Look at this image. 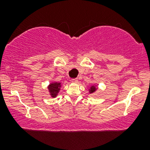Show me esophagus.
I'll use <instances>...</instances> for the list:
<instances>
[{
  "label": "esophagus",
  "mask_w": 150,
  "mask_h": 150,
  "mask_svg": "<svg viewBox=\"0 0 150 150\" xmlns=\"http://www.w3.org/2000/svg\"><path fill=\"white\" fill-rule=\"evenodd\" d=\"M72 82L74 83H77L78 82V78H75V79H72Z\"/></svg>",
  "instance_id": "34e87169"
}]
</instances>
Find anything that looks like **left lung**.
I'll return each mask as SVG.
<instances>
[{"label":"left lung","mask_w":150,"mask_h":150,"mask_svg":"<svg viewBox=\"0 0 150 150\" xmlns=\"http://www.w3.org/2000/svg\"><path fill=\"white\" fill-rule=\"evenodd\" d=\"M97 86H96V85H92L90 87V88H89L88 91H89V93H93L94 92L96 91V90H97Z\"/></svg>","instance_id":"8db88e82"}]
</instances>
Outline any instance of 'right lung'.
<instances>
[{
  "mask_svg": "<svg viewBox=\"0 0 150 150\" xmlns=\"http://www.w3.org/2000/svg\"><path fill=\"white\" fill-rule=\"evenodd\" d=\"M62 87L61 83L59 82H52L48 86V91H49L50 96L52 98H56L59 92L60 88Z\"/></svg>",
  "mask_w": 150,
  "mask_h": 150,
  "instance_id": "right-lung-1",
  "label": "right lung"
}]
</instances>
